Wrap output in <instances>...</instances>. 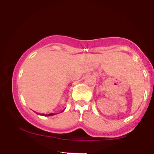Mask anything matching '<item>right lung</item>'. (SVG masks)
Returning a JSON list of instances; mask_svg holds the SVG:
<instances>
[{"label":"right lung","instance_id":"obj_1","mask_svg":"<svg viewBox=\"0 0 154 154\" xmlns=\"http://www.w3.org/2000/svg\"><path fill=\"white\" fill-rule=\"evenodd\" d=\"M37 114H38V113H37ZM43 115V116H44V114H42ZM53 115H54V114H53V113H50V114H48V115H45V116H53Z\"/></svg>","mask_w":154,"mask_h":154}]
</instances>
